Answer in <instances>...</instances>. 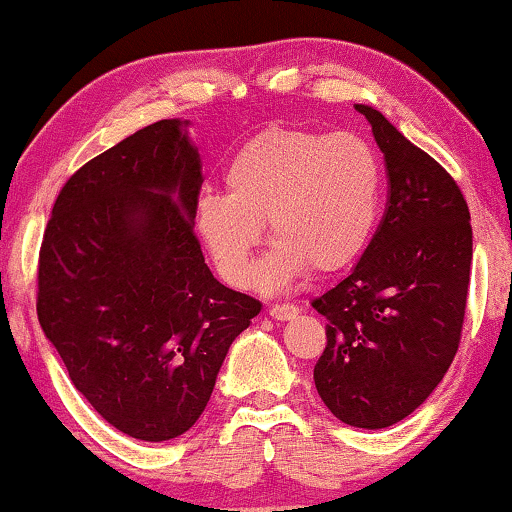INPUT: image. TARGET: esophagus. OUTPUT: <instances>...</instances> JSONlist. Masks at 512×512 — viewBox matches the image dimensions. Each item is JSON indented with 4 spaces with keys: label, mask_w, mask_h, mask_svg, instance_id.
Instances as JSON below:
<instances>
[{
    "label": "esophagus",
    "mask_w": 512,
    "mask_h": 512,
    "mask_svg": "<svg viewBox=\"0 0 512 512\" xmlns=\"http://www.w3.org/2000/svg\"><path fill=\"white\" fill-rule=\"evenodd\" d=\"M270 317L277 319V321H286V319H293L298 314V307L291 305V303H275L270 305Z\"/></svg>",
    "instance_id": "esophagus-1"
}]
</instances>
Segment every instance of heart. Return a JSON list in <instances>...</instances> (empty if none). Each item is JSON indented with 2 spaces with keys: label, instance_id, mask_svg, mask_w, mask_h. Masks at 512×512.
Masks as SVG:
<instances>
[{
  "label": "heart",
  "instance_id": "1",
  "mask_svg": "<svg viewBox=\"0 0 512 512\" xmlns=\"http://www.w3.org/2000/svg\"><path fill=\"white\" fill-rule=\"evenodd\" d=\"M223 181L228 193L195 202V230L233 286L249 284L265 221L275 244L256 282L275 291L307 268L328 275L354 263L380 212V158L352 132L268 128L237 149Z\"/></svg>",
  "mask_w": 512,
  "mask_h": 512
}]
</instances>
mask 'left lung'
<instances>
[{
  "instance_id": "obj_1",
  "label": "left lung",
  "mask_w": 512,
  "mask_h": 512,
  "mask_svg": "<svg viewBox=\"0 0 512 512\" xmlns=\"http://www.w3.org/2000/svg\"><path fill=\"white\" fill-rule=\"evenodd\" d=\"M356 111L384 153L387 209L352 275L312 300L328 321L314 384L340 422L384 429L429 398L457 354L473 230L445 167L377 109Z\"/></svg>"
}]
</instances>
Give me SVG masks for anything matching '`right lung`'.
Here are the masks:
<instances>
[{
  "label": "right lung",
  "mask_w": 512,
  "mask_h": 512,
  "mask_svg": "<svg viewBox=\"0 0 512 512\" xmlns=\"http://www.w3.org/2000/svg\"><path fill=\"white\" fill-rule=\"evenodd\" d=\"M184 125H146L76 170L39 251L37 317L69 380L149 443L198 422L228 347L261 312L202 256V165Z\"/></svg>",
  "instance_id": "obj_1"
}]
</instances>
